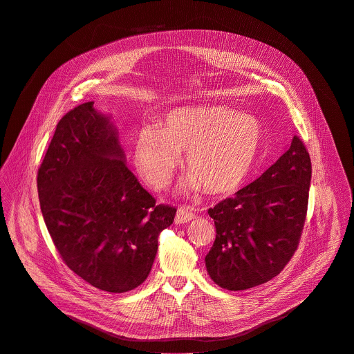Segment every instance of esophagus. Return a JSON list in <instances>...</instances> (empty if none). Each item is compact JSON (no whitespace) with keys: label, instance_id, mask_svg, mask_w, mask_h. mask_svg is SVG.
<instances>
[{"label":"esophagus","instance_id":"esophagus-1","mask_svg":"<svg viewBox=\"0 0 354 354\" xmlns=\"http://www.w3.org/2000/svg\"><path fill=\"white\" fill-rule=\"evenodd\" d=\"M195 218V214L192 212V207L189 206H180L177 209V214H176V223L181 225V223H187L189 221H192Z\"/></svg>","mask_w":354,"mask_h":354}]
</instances>
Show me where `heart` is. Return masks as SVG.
Instances as JSON below:
<instances>
[{
    "label": "heart",
    "instance_id": "obj_1",
    "mask_svg": "<svg viewBox=\"0 0 354 354\" xmlns=\"http://www.w3.org/2000/svg\"><path fill=\"white\" fill-rule=\"evenodd\" d=\"M263 142L261 122L236 110L187 107L169 113L159 129H140L133 140V162L153 188H165L185 156L187 185L209 194L237 189L252 171Z\"/></svg>",
    "mask_w": 354,
    "mask_h": 354
}]
</instances>
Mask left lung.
Segmentation results:
<instances>
[{"mask_svg": "<svg viewBox=\"0 0 354 354\" xmlns=\"http://www.w3.org/2000/svg\"><path fill=\"white\" fill-rule=\"evenodd\" d=\"M311 159L299 136L261 177L207 210L216 239L206 270L227 290H247L277 276L297 250L306 222Z\"/></svg>", "mask_w": 354, "mask_h": 354, "instance_id": "obj_1", "label": "left lung"}]
</instances>
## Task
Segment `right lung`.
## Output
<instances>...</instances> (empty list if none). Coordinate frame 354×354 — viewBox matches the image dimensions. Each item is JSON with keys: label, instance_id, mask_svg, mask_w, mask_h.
<instances>
[{"label": "right lung", "instance_id": "obj_1", "mask_svg": "<svg viewBox=\"0 0 354 354\" xmlns=\"http://www.w3.org/2000/svg\"><path fill=\"white\" fill-rule=\"evenodd\" d=\"M44 223L66 266L93 288L125 293L148 277L176 207L156 205L125 166L118 133L93 102L57 124L39 167Z\"/></svg>", "mask_w": 354, "mask_h": 354}]
</instances>
